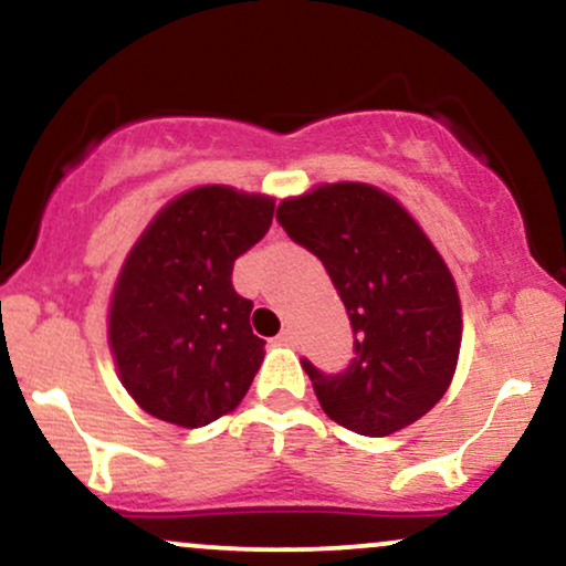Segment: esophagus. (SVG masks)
<instances>
[{"instance_id":"1","label":"esophagus","mask_w":566,"mask_h":566,"mask_svg":"<svg viewBox=\"0 0 566 566\" xmlns=\"http://www.w3.org/2000/svg\"><path fill=\"white\" fill-rule=\"evenodd\" d=\"M276 343H279V345H287V348H290V345H295V329H292V326H287V329L279 332Z\"/></svg>"}]
</instances>
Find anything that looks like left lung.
Returning a JSON list of instances; mask_svg holds the SVG:
<instances>
[{
    "label": "left lung",
    "instance_id": "left-lung-1",
    "mask_svg": "<svg viewBox=\"0 0 566 566\" xmlns=\"http://www.w3.org/2000/svg\"><path fill=\"white\" fill-rule=\"evenodd\" d=\"M276 221L324 263L353 329V358L326 374L303 358L329 419L385 438L424 417L451 385L461 345L453 276L390 195L356 181L284 200Z\"/></svg>",
    "mask_w": 566,
    "mask_h": 566
}]
</instances>
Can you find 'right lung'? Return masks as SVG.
<instances>
[{
    "instance_id": "add662e5",
    "label": "right lung",
    "mask_w": 566,
    "mask_h": 566,
    "mask_svg": "<svg viewBox=\"0 0 566 566\" xmlns=\"http://www.w3.org/2000/svg\"><path fill=\"white\" fill-rule=\"evenodd\" d=\"M274 200L200 187L155 216L113 292L111 348L120 382L147 413L206 427L253 385L265 339L253 301L231 284L234 261L271 227Z\"/></svg>"
}]
</instances>
